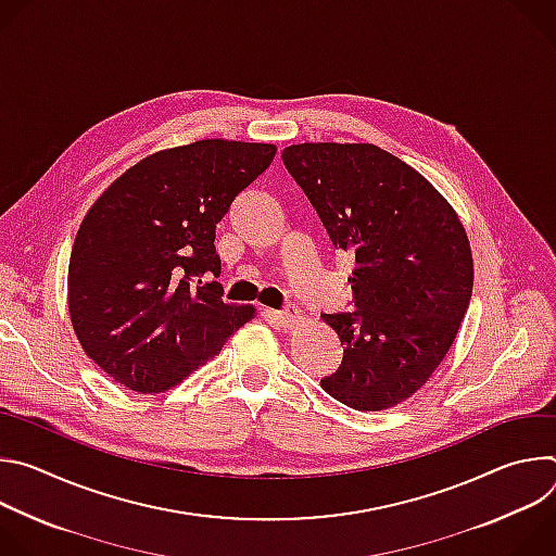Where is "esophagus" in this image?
Returning <instances> with one entry per match:
<instances>
[{"label":"esophagus","instance_id":"1","mask_svg":"<svg viewBox=\"0 0 556 556\" xmlns=\"http://www.w3.org/2000/svg\"><path fill=\"white\" fill-rule=\"evenodd\" d=\"M270 316H273L277 326H281V328H292V326L296 324V319H299V309H296L294 305H288L286 309H273Z\"/></svg>","mask_w":556,"mask_h":556}]
</instances>
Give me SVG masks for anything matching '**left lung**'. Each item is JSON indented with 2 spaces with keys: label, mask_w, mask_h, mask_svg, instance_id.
Returning a JSON list of instances; mask_svg holds the SVG:
<instances>
[{
  "label": "left lung",
  "mask_w": 556,
  "mask_h": 556,
  "mask_svg": "<svg viewBox=\"0 0 556 556\" xmlns=\"http://www.w3.org/2000/svg\"><path fill=\"white\" fill-rule=\"evenodd\" d=\"M281 161L356 264L354 309L321 314L343 345L321 387L358 412L399 405L446 356L470 303L466 232L416 169L376 144L303 142Z\"/></svg>",
  "instance_id": "8db88e82"
}]
</instances>
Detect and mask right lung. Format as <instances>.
Returning <instances> with one entry per match:
<instances>
[{"label":"right lung","mask_w":556,"mask_h":556,"mask_svg":"<svg viewBox=\"0 0 556 556\" xmlns=\"http://www.w3.org/2000/svg\"><path fill=\"white\" fill-rule=\"evenodd\" d=\"M275 153L235 140L157 151L94 202L72 247L67 305L86 354L116 382L165 391L253 319L202 277H219L215 226Z\"/></svg>","instance_id":"obj_1"}]
</instances>
